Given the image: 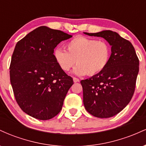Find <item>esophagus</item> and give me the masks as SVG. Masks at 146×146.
<instances>
[{
    "label": "esophagus",
    "instance_id": "obj_1",
    "mask_svg": "<svg viewBox=\"0 0 146 146\" xmlns=\"http://www.w3.org/2000/svg\"><path fill=\"white\" fill-rule=\"evenodd\" d=\"M73 82H74L75 83L80 82V80H79V79H78V78H73Z\"/></svg>",
    "mask_w": 146,
    "mask_h": 146
}]
</instances>
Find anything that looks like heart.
<instances>
[{
	"label": "heart",
	"mask_w": 146,
	"mask_h": 146,
	"mask_svg": "<svg viewBox=\"0 0 146 146\" xmlns=\"http://www.w3.org/2000/svg\"><path fill=\"white\" fill-rule=\"evenodd\" d=\"M66 47L68 51L61 48L54 51L55 59L64 71H69L77 62L75 74L93 76L104 71L109 63L111 48L105 41L79 36L68 42Z\"/></svg>",
	"instance_id": "heart-1"
}]
</instances>
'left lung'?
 Masks as SVG:
<instances>
[{
  "instance_id": "left-lung-1",
  "label": "left lung",
  "mask_w": 146,
  "mask_h": 146,
  "mask_svg": "<svg viewBox=\"0 0 146 146\" xmlns=\"http://www.w3.org/2000/svg\"><path fill=\"white\" fill-rule=\"evenodd\" d=\"M84 33L104 38L111 46L110 61L105 69L81 81L86 110L98 118H109L121 112L131 100L139 61L131 42L116 32L105 30Z\"/></svg>"
}]
</instances>
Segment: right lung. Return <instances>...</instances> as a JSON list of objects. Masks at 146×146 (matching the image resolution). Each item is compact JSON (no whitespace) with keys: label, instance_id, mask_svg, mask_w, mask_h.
I'll return each mask as SVG.
<instances>
[{"label":"right lung","instance_id":"right-lung-1","mask_svg":"<svg viewBox=\"0 0 146 146\" xmlns=\"http://www.w3.org/2000/svg\"><path fill=\"white\" fill-rule=\"evenodd\" d=\"M71 35L46 26L18 41L10 64V82L18 104L25 113L48 120L60 113L73 79L60 67L54 48Z\"/></svg>","mask_w":146,"mask_h":146}]
</instances>
